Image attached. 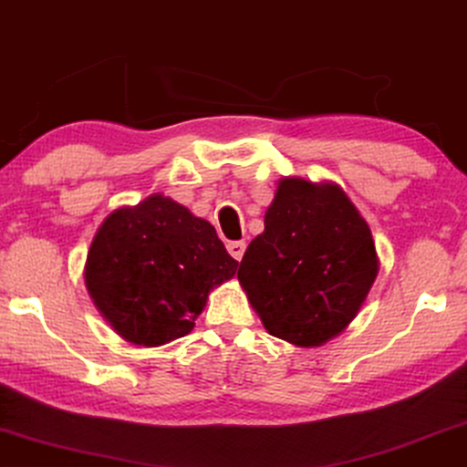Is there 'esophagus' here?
Returning a JSON list of instances; mask_svg holds the SVG:
<instances>
[{"instance_id": "obj_1", "label": "esophagus", "mask_w": 467, "mask_h": 467, "mask_svg": "<svg viewBox=\"0 0 467 467\" xmlns=\"http://www.w3.org/2000/svg\"><path fill=\"white\" fill-rule=\"evenodd\" d=\"M245 241H231L226 245V249H228V254H231L234 260H241L243 257V254H245Z\"/></svg>"}]
</instances>
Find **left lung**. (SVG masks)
<instances>
[{
    "label": "left lung",
    "instance_id": "8db88e82",
    "mask_svg": "<svg viewBox=\"0 0 467 467\" xmlns=\"http://www.w3.org/2000/svg\"><path fill=\"white\" fill-rule=\"evenodd\" d=\"M378 270L368 224L337 184L285 178L236 276L270 336L308 348L350 325Z\"/></svg>",
    "mask_w": 467,
    "mask_h": 467
}]
</instances>
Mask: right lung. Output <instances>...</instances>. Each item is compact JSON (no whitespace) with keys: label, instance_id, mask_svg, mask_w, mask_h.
<instances>
[{"label":"right lung","instance_id":"1","mask_svg":"<svg viewBox=\"0 0 467 467\" xmlns=\"http://www.w3.org/2000/svg\"><path fill=\"white\" fill-rule=\"evenodd\" d=\"M236 266L210 222L150 194L102 222L83 275L96 308L123 339L161 346L192 331L210 291Z\"/></svg>","mask_w":467,"mask_h":467}]
</instances>
